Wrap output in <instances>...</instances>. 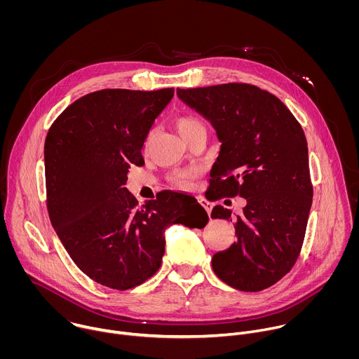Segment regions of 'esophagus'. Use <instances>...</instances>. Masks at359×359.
I'll list each match as a JSON object with an SVG mask.
<instances>
[{
    "label": "esophagus",
    "mask_w": 359,
    "mask_h": 359,
    "mask_svg": "<svg viewBox=\"0 0 359 359\" xmlns=\"http://www.w3.org/2000/svg\"><path fill=\"white\" fill-rule=\"evenodd\" d=\"M198 201H200V204L201 206L206 209V212H208V215L210 216V213H212V209H213V204L210 203V201H208L206 198H198Z\"/></svg>",
    "instance_id": "esophagus-1"
}]
</instances>
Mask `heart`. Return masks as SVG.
<instances>
[{
	"label": "heart",
	"mask_w": 359,
	"mask_h": 359,
	"mask_svg": "<svg viewBox=\"0 0 359 359\" xmlns=\"http://www.w3.org/2000/svg\"><path fill=\"white\" fill-rule=\"evenodd\" d=\"M175 126L179 132V135L187 140L190 136H193L197 132H206V125L203 121L194 115H180L175 119ZM172 183L180 189H190L194 184V180L197 179L196 170H182L172 175Z\"/></svg>",
	"instance_id": "b5f03b06"
}]
</instances>
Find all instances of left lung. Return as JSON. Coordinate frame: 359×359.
Wrapping results in <instances>:
<instances>
[{
	"instance_id": "1",
	"label": "left lung",
	"mask_w": 359,
	"mask_h": 359,
	"mask_svg": "<svg viewBox=\"0 0 359 359\" xmlns=\"http://www.w3.org/2000/svg\"><path fill=\"white\" fill-rule=\"evenodd\" d=\"M186 105L212 122L220 155L210 172L215 200L244 197L236 241L213 255L216 276L233 288L257 292L295 264L313 203L304 130L273 93L250 83L177 88ZM213 219H231L216 206Z\"/></svg>"
}]
</instances>
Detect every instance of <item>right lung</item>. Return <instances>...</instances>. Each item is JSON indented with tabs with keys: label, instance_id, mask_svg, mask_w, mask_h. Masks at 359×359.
<instances>
[{
	"label": "right lung",
	"instance_id": "1",
	"mask_svg": "<svg viewBox=\"0 0 359 359\" xmlns=\"http://www.w3.org/2000/svg\"><path fill=\"white\" fill-rule=\"evenodd\" d=\"M173 95V88L88 93L54 121L45 139L50 223L79 270L114 290L133 288L159 270L168 226L203 229L209 222L198 203L176 216L175 191L137 208L123 187L130 165H144V139Z\"/></svg>",
	"mask_w": 359,
	"mask_h": 359
}]
</instances>
